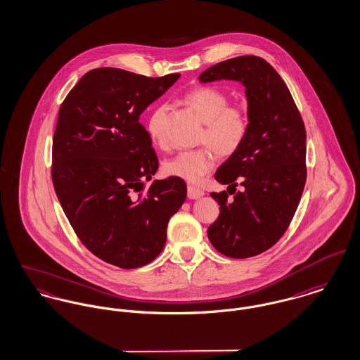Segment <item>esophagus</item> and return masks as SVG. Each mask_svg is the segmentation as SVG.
<instances>
[{
  "label": "esophagus",
  "instance_id": "1",
  "mask_svg": "<svg viewBox=\"0 0 360 360\" xmlns=\"http://www.w3.org/2000/svg\"><path fill=\"white\" fill-rule=\"evenodd\" d=\"M187 195H188L190 199H198V198L205 195V193L200 188L195 187V186H188L187 187Z\"/></svg>",
  "mask_w": 360,
  "mask_h": 360
}]
</instances>
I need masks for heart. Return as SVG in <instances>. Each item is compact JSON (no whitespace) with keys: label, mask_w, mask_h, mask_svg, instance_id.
Instances as JSON below:
<instances>
[{"label":"heart","mask_w":360,"mask_h":360,"mask_svg":"<svg viewBox=\"0 0 360 360\" xmlns=\"http://www.w3.org/2000/svg\"><path fill=\"white\" fill-rule=\"evenodd\" d=\"M183 103L200 118L203 131L199 143L205 147L181 151L164 162L165 173L186 181L196 183L207 174L216 162V155L229 158L236 154L250 131V115L242 104H229V96L220 88L203 85L191 89ZM167 105L158 104L146 118V131L158 144L165 146V124Z\"/></svg>","instance_id":"1"}]
</instances>
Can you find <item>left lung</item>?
Instances as JSON below:
<instances>
[{
  "label": "left lung",
  "mask_w": 360,
  "mask_h": 360,
  "mask_svg": "<svg viewBox=\"0 0 360 360\" xmlns=\"http://www.w3.org/2000/svg\"><path fill=\"white\" fill-rule=\"evenodd\" d=\"M199 79H235L246 88L250 131L240 150L214 174L229 188L210 193L220 214L207 236L227 257H253L283 236L300 203L307 180L304 121L281 75L259 56L220 62ZM238 185L243 186L240 192L236 191Z\"/></svg>",
  "instance_id": "8db88e82"
}]
</instances>
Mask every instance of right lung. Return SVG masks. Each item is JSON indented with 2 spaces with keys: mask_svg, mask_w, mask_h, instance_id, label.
Masks as SVG:
<instances>
[{
  "mask_svg": "<svg viewBox=\"0 0 360 360\" xmlns=\"http://www.w3.org/2000/svg\"><path fill=\"white\" fill-rule=\"evenodd\" d=\"M114 67L88 71L65 96L52 144V181L74 232L96 257L133 269L164 249L170 217L187 196L183 179L158 169L140 114L179 79Z\"/></svg>",
  "mask_w": 360,
  "mask_h": 360,
  "instance_id": "add662e5",
  "label": "right lung"
}]
</instances>
